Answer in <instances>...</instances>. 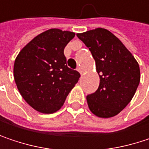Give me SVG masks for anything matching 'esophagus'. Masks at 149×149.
I'll use <instances>...</instances> for the list:
<instances>
[{"label":"esophagus","instance_id":"1","mask_svg":"<svg viewBox=\"0 0 149 149\" xmlns=\"http://www.w3.org/2000/svg\"><path fill=\"white\" fill-rule=\"evenodd\" d=\"M77 72L80 73V74H83V72H84V70H83V68H81V67H77Z\"/></svg>","mask_w":149,"mask_h":149}]
</instances>
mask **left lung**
I'll return each mask as SVG.
<instances>
[{
    "label": "left lung",
    "mask_w": 149,
    "mask_h": 149,
    "mask_svg": "<svg viewBox=\"0 0 149 149\" xmlns=\"http://www.w3.org/2000/svg\"><path fill=\"white\" fill-rule=\"evenodd\" d=\"M89 47L100 77L97 91L86 97L90 110L101 118L119 114L130 103L140 83L139 64L111 32L96 28L77 33Z\"/></svg>",
    "instance_id": "8db88e82"
}]
</instances>
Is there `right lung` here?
<instances>
[{
	"mask_svg": "<svg viewBox=\"0 0 149 149\" xmlns=\"http://www.w3.org/2000/svg\"><path fill=\"white\" fill-rule=\"evenodd\" d=\"M75 33L52 28L25 45L15 58L14 77L24 100L43 114L58 111L80 74L66 65L64 49Z\"/></svg>",
	"mask_w": 149,
	"mask_h": 149,
	"instance_id": "obj_1",
	"label": "right lung"
}]
</instances>
